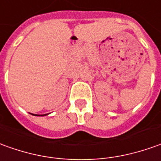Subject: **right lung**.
<instances>
[{
    "label": "right lung",
    "mask_w": 161,
    "mask_h": 161,
    "mask_svg": "<svg viewBox=\"0 0 161 161\" xmlns=\"http://www.w3.org/2000/svg\"><path fill=\"white\" fill-rule=\"evenodd\" d=\"M47 114H45V115H47ZM33 115H39V114H33Z\"/></svg>",
    "instance_id": "1"
}]
</instances>
